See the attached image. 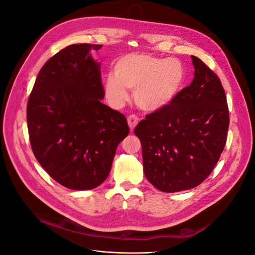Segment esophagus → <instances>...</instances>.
<instances>
[{
    "label": "esophagus",
    "mask_w": 255,
    "mask_h": 255,
    "mask_svg": "<svg viewBox=\"0 0 255 255\" xmlns=\"http://www.w3.org/2000/svg\"><path fill=\"white\" fill-rule=\"evenodd\" d=\"M138 122H139V118H138L136 115H129L128 117V123L130 130H133L135 128V127L138 125Z\"/></svg>",
    "instance_id": "obj_1"
}]
</instances>
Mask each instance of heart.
I'll list each match as a JSON object with an SVG mask.
<instances>
[{
  "instance_id": "obj_1",
  "label": "heart",
  "mask_w": 255,
  "mask_h": 255,
  "mask_svg": "<svg viewBox=\"0 0 255 255\" xmlns=\"http://www.w3.org/2000/svg\"><path fill=\"white\" fill-rule=\"evenodd\" d=\"M185 82V69L179 59L163 58L150 53H129L114 66V73L105 78V95L116 106L135 90V101L142 110L163 109L179 95Z\"/></svg>"
}]
</instances>
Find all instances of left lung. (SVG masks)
<instances>
[{"label":"left lung","instance_id":"1","mask_svg":"<svg viewBox=\"0 0 255 255\" xmlns=\"http://www.w3.org/2000/svg\"><path fill=\"white\" fill-rule=\"evenodd\" d=\"M195 76L172 102L145 116L134 133L142 145L143 172L158 190L197 187L212 173L227 142V96L218 75L191 55Z\"/></svg>","mask_w":255,"mask_h":255}]
</instances>
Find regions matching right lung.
I'll list each match as a JSON object with an SVG mask.
<instances>
[{"instance_id": "obj_1", "label": "right lung", "mask_w": 255, "mask_h": 255, "mask_svg": "<svg viewBox=\"0 0 255 255\" xmlns=\"http://www.w3.org/2000/svg\"><path fill=\"white\" fill-rule=\"evenodd\" d=\"M101 44H71L43 65L30 92L27 128L35 157L48 174L75 190L109 176L118 144L129 133L126 116L101 102Z\"/></svg>"}]
</instances>
